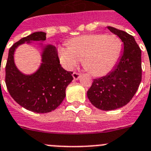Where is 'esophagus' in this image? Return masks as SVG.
Wrapping results in <instances>:
<instances>
[{
  "label": "esophagus",
  "instance_id": "esophagus-1",
  "mask_svg": "<svg viewBox=\"0 0 151 151\" xmlns=\"http://www.w3.org/2000/svg\"><path fill=\"white\" fill-rule=\"evenodd\" d=\"M72 76H73V78H74V80H78V79L80 78V77H81V74H78V73L77 72H74L73 73Z\"/></svg>",
  "mask_w": 151,
  "mask_h": 151
}]
</instances>
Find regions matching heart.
<instances>
[{
  "mask_svg": "<svg viewBox=\"0 0 151 151\" xmlns=\"http://www.w3.org/2000/svg\"><path fill=\"white\" fill-rule=\"evenodd\" d=\"M122 42L115 35L90 34L76 37L68 47H59L62 65L72 70L83 59L84 68L93 76H104L114 68L121 54Z\"/></svg>",
  "mask_w": 151,
  "mask_h": 151,
  "instance_id": "1",
  "label": "heart"
}]
</instances>
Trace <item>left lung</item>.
I'll list each match as a JSON object with an SVG mask.
<instances>
[{
    "mask_svg": "<svg viewBox=\"0 0 151 151\" xmlns=\"http://www.w3.org/2000/svg\"><path fill=\"white\" fill-rule=\"evenodd\" d=\"M123 43V52L108 74L94 79L87 97L96 108L111 111L128 104L142 81V51L135 38L126 32L108 26Z\"/></svg>",
    "mask_w": 151,
    "mask_h": 151,
    "instance_id": "8db88e82",
    "label": "left lung"
}]
</instances>
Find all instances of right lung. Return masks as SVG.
<instances>
[{"mask_svg":"<svg viewBox=\"0 0 151 151\" xmlns=\"http://www.w3.org/2000/svg\"><path fill=\"white\" fill-rule=\"evenodd\" d=\"M45 32H37L20 39L10 47L6 65V88L19 105L28 111L44 114L54 111L65 98L73 72L61 66L57 50L51 44L42 46L41 64L35 73H22L14 62L16 49L23 43L46 40Z\"/></svg>","mask_w":151,"mask_h":151,"instance_id":"1","label":"right lung"}]
</instances>
